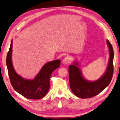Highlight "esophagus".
Listing matches in <instances>:
<instances>
[{
    "label": "esophagus",
    "instance_id": "34e87169",
    "mask_svg": "<svg viewBox=\"0 0 120 120\" xmlns=\"http://www.w3.org/2000/svg\"><path fill=\"white\" fill-rule=\"evenodd\" d=\"M70 60H71V59H70V57H65V58L63 59V60H62V62H63V63L64 64H67L70 63Z\"/></svg>",
    "mask_w": 120,
    "mask_h": 120
}]
</instances>
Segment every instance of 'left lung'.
<instances>
[{
	"instance_id": "obj_1",
	"label": "left lung",
	"mask_w": 120,
	"mask_h": 120,
	"mask_svg": "<svg viewBox=\"0 0 120 120\" xmlns=\"http://www.w3.org/2000/svg\"><path fill=\"white\" fill-rule=\"evenodd\" d=\"M106 42L110 53L109 63L105 73L98 80L89 81L85 79L82 75L81 71L77 67L78 63L74 62V64L69 67L70 87L74 94L78 97L84 99L96 96L110 83L114 72L113 60L114 54L110 42L108 40Z\"/></svg>"
}]
</instances>
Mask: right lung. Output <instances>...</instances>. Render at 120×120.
<instances>
[{
  "mask_svg": "<svg viewBox=\"0 0 120 120\" xmlns=\"http://www.w3.org/2000/svg\"><path fill=\"white\" fill-rule=\"evenodd\" d=\"M12 40L6 57V65L11 84L16 91L28 99H39L47 94L50 88V79L52 72L60 64V60L46 63L33 80L22 78L15 71L12 59Z\"/></svg>",
  "mask_w": 120,
  "mask_h": 120,
  "instance_id": "1",
  "label": "right lung"
}]
</instances>
